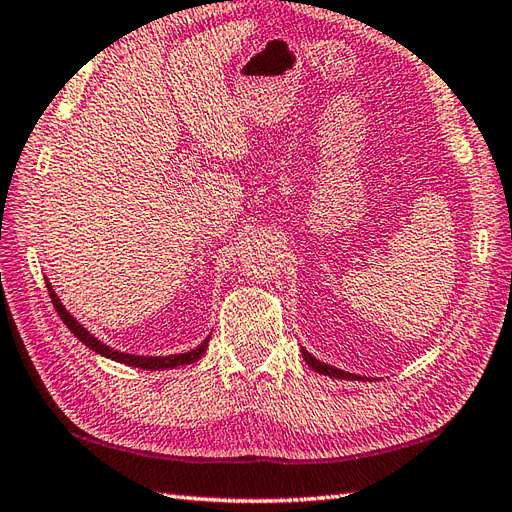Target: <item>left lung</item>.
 <instances>
[{"mask_svg":"<svg viewBox=\"0 0 512 512\" xmlns=\"http://www.w3.org/2000/svg\"><path fill=\"white\" fill-rule=\"evenodd\" d=\"M301 354H303V358H306V363L314 369V372H319V374H325V376H332V378H356V380H361V376H354V374H350V372H343V369H336V367H332V365H325V363H321V361H317V358H314L310 352H306V350H301Z\"/></svg>","mask_w":512,"mask_h":512,"instance_id":"8db88e82","label":"left lung"}]
</instances>
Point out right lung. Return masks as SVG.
<instances>
[{
  "mask_svg": "<svg viewBox=\"0 0 512 512\" xmlns=\"http://www.w3.org/2000/svg\"><path fill=\"white\" fill-rule=\"evenodd\" d=\"M48 292H50V299H52V306L54 310L59 312L61 321L68 325V330L79 339L83 345H88L92 352L101 354L105 358H112V361H118V363H125V365H132V367H140V369H169V367H180V365H189V363H195L198 358L206 352V345H209V339L211 334L206 336V339L195 347V350L191 352H184V354H169V356H136V354H125V352H118V350H112L110 345L101 343L96 336H92L88 330L83 328V325L76 321L72 314L63 308V303L59 301V297L54 295L52 286L48 284Z\"/></svg>",
  "mask_w": 512,
  "mask_h": 512,
  "instance_id": "right-lung-1",
  "label": "right lung"
}]
</instances>
